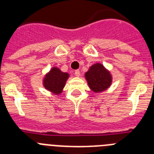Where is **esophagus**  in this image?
<instances>
[{"label":"esophagus","mask_w":154,"mask_h":154,"mask_svg":"<svg viewBox=\"0 0 154 154\" xmlns=\"http://www.w3.org/2000/svg\"><path fill=\"white\" fill-rule=\"evenodd\" d=\"M75 75L76 77H79V76L80 75L79 70H75Z\"/></svg>","instance_id":"obj_1"}]
</instances>
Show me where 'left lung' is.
<instances>
[{"label":"left lung","mask_w":154,"mask_h":154,"mask_svg":"<svg viewBox=\"0 0 154 154\" xmlns=\"http://www.w3.org/2000/svg\"><path fill=\"white\" fill-rule=\"evenodd\" d=\"M85 77L91 90L96 93L106 90L112 84L110 72L100 63L92 65L85 73Z\"/></svg>","instance_id":"1"}]
</instances>
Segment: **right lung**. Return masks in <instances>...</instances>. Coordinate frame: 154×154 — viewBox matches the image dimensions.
<instances>
[{
	"label": "right lung",
	"instance_id": "1",
	"mask_svg": "<svg viewBox=\"0 0 154 154\" xmlns=\"http://www.w3.org/2000/svg\"><path fill=\"white\" fill-rule=\"evenodd\" d=\"M69 77V73L62 72L58 68L53 67L43 79V85L53 94L59 95L62 92Z\"/></svg>",
	"mask_w": 154,
	"mask_h": 154
}]
</instances>
